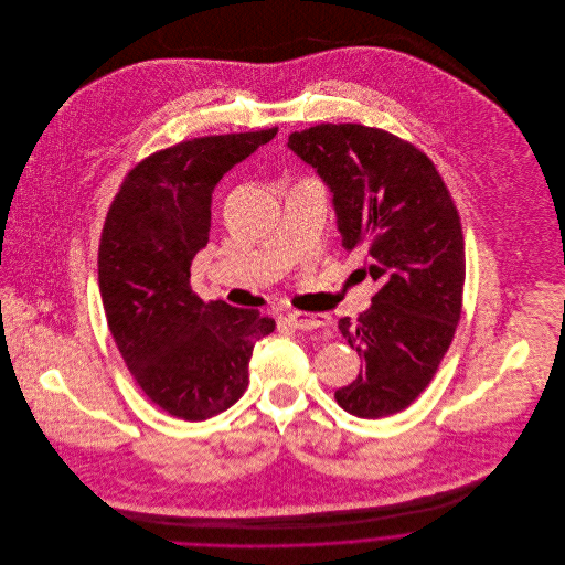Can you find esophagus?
I'll return each instance as SVG.
<instances>
[{
    "instance_id": "34e87169",
    "label": "esophagus",
    "mask_w": 565,
    "mask_h": 565,
    "mask_svg": "<svg viewBox=\"0 0 565 565\" xmlns=\"http://www.w3.org/2000/svg\"><path fill=\"white\" fill-rule=\"evenodd\" d=\"M289 322L294 323L298 330H318L332 323L328 313H300V311L289 313Z\"/></svg>"
}]
</instances>
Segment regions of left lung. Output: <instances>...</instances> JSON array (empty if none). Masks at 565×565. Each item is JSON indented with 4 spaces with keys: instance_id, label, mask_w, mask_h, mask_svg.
<instances>
[{
    "instance_id": "left-lung-1",
    "label": "left lung",
    "mask_w": 565,
    "mask_h": 565,
    "mask_svg": "<svg viewBox=\"0 0 565 565\" xmlns=\"http://www.w3.org/2000/svg\"><path fill=\"white\" fill-rule=\"evenodd\" d=\"M287 148L322 178L343 249H361L379 285L367 311L339 320L363 370L334 398L356 417L394 415L428 387L461 318L455 202L426 154L385 130L322 124L294 132Z\"/></svg>"
}]
</instances>
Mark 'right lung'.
<instances>
[{"label":"right lung","mask_w":565,"mask_h":565,"mask_svg":"<svg viewBox=\"0 0 565 565\" xmlns=\"http://www.w3.org/2000/svg\"><path fill=\"white\" fill-rule=\"evenodd\" d=\"M276 128L178 143L139 162L106 215L97 274L106 322L139 387L162 411L200 422L242 398L254 343L274 320L202 302L191 263L209 243L222 175Z\"/></svg>","instance_id":"add662e5"}]
</instances>
